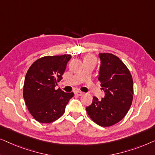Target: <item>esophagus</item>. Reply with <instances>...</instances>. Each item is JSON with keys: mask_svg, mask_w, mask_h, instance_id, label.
Masks as SVG:
<instances>
[{"mask_svg": "<svg viewBox=\"0 0 155 155\" xmlns=\"http://www.w3.org/2000/svg\"><path fill=\"white\" fill-rule=\"evenodd\" d=\"M74 93H75V95H78V96H81V95H82L83 94H84V93L81 92V91H76Z\"/></svg>", "mask_w": 155, "mask_h": 155, "instance_id": "34e87169", "label": "esophagus"}]
</instances>
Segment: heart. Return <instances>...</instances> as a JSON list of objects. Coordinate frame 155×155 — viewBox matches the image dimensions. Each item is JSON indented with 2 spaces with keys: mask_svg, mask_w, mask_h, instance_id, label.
Returning a JSON list of instances; mask_svg holds the SVG:
<instances>
[{
  "mask_svg": "<svg viewBox=\"0 0 155 155\" xmlns=\"http://www.w3.org/2000/svg\"><path fill=\"white\" fill-rule=\"evenodd\" d=\"M88 57H91V56H88Z\"/></svg>",
  "mask_w": 155,
  "mask_h": 155,
  "instance_id": "obj_1",
  "label": "heart"
}]
</instances>
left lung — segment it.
I'll list each match as a JSON object with an SVG mask.
<instances>
[{
    "mask_svg": "<svg viewBox=\"0 0 155 155\" xmlns=\"http://www.w3.org/2000/svg\"><path fill=\"white\" fill-rule=\"evenodd\" d=\"M100 68L98 80L104 97H93V102L86 108L90 118L103 127L120 121L131 106L134 82L127 67L113 54L100 53Z\"/></svg>",
    "mask_w": 155,
    "mask_h": 155,
    "instance_id": "left-lung-1",
    "label": "left lung"
}]
</instances>
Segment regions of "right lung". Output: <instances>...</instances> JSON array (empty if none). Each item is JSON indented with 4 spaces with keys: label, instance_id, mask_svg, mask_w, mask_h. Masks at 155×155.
<instances>
[{
    "label": "right lung",
    "instance_id": "add662e5",
    "mask_svg": "<svg viewBox=\"0 0 155 155\" xmlns=\"http://www.w3.org/2000/svg\"><path fill=\"white\" fill-rule=\"evenodd\" d=\"M71 56H45L31 65L26 74L23 97L28 110L40 123L56 121L65 112V107L74 93H64L56 89L62 78L67 64Z\"/></svg>",
    "mask_w": 155,
    "mask_h": 155
}]
</instances>
